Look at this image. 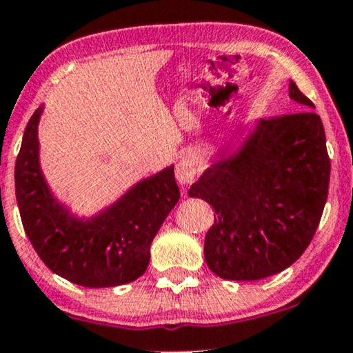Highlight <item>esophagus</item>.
I'll use <instances>...</instances> for the list:
<instances>
[{
	"label": "esophagus",
	"mask_w": 353,
	"mask_h": 353,
	"mask_svg": "<svg viewBox=\"0 0 353 353\" xmlns=\"http://www.w3.org/2000/svg\"><path fill=\"white\" fill-rule=\"evenodd\" d=\"M197 174H199V168H197L196 159H194L190 154H185V156L181 157L179 163L176 164V177L179 181L181 185L192 184L196 181Z\"/></svg>",
	"instance_id": "obj_1"
}]
</instances>
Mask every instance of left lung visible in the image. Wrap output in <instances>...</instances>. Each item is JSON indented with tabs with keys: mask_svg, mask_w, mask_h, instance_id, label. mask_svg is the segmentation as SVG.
<instances>
[{
	"mask_svg": "<svg viewBox=\"0 0 353 353\" xmlns=\"http://www.w3.org/2000/svg\"><path fill=\"white\" fill-rule=\"evenodd\" d=\"M289 96L302 111L259 121L189 189L216 212L204 257L228 281H259L292 265L322 217L330 181L325 131L294 81Z\"/></svg>",
	"mask_w": 353,
	"mask_h": 353,
	"instance_id": "obj_1",
	"label": "left lung"
}]
</instances>
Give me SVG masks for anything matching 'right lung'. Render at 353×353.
Wrapping results in <instances>:
<instances>
[{"label":"right lung","mask_w":353,"mask_h":353,"mask_svg":"<svg viewBox=\"0 0 353 353\" xmlns=\"http://www.w3.org/2000/svg\"><path fill=\"white\" fill-rule=\"evenodd\" d=\"M39 106L24 129L14 165L23 228L52 272L83 287H117L145 272L151 244L179 201L174 165L132 185L92 217H78L51 192L39 164Z\"/></svg>","instance_id":"add662e5"}]
</instances>
